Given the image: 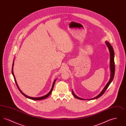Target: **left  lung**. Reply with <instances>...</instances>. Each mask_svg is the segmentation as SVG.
I'll use <instances>...</instances> for the list:
<instances>
[{
    "label": "left lung",
    "instance_id": "left-lung-1",
    "mask_svg": "<svg viewBox=\"0 0 126 126\" xmlns=\"http://www.w3.org/2000/svg\"><path fill=\"white\" fill-rule=\"evenodd\" d=\"M106 44L107 45V46L108 47L109 51H110V79L109 81L107 84H106V85H105V86L104 87V88H103V89L102 90V92H101V93L97 96L95 97L94 98L88 100H94V99H97L98 98H99L100 97L102 96L103 95V94L105 93V92L106 91V90H107V89L108 88L109 86L110 85V84L111 83V82L112 81L114 77V74H115V63H114V50L112 47L111 46V45L110 44V43H109L107 41L105 42ZM72 94H73V95L75 96L76 98H77V99H80V100H85V99L81 98L80 97H79L78 96H77L74 93V92L72 91Z\"/></svg>",
    "mask_w": 126,
    "mask_h": 126
}]
</instances>
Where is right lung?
<instances>
[{"mask_svg":"<svg viewBox=\"0 0 126 126\" xmlns=\"http://www.w3.org/2000/svg\"><path fill=\"white\" fill-rule=\"evenodd\" d=\"M14 61H13V65H12V75H13V77H14V79H15V82H16V85H17V88H18V89L20 91V92H21V93L23 94V95H24L25 97H26V98H29V99H32V100H43V99H45V98H47L48 96H49L50 94H51V92L52 91V90H53V87H54V84L55 83V82H56V79H55V81H54V82H53V84H52V88H51V90L50 91H49V92L48 93V94H47L46 95H44V96H42V97H30V96H27V95H26V94H25L24 93H23L20 89H19V87H18V84H17V82H16V78H15V76H14V72H13V66H14Z\"/></svg>","mask_w":126,"mask_h":126,"instance_id":"add662e5","label":"right lung"}]
</instances>
